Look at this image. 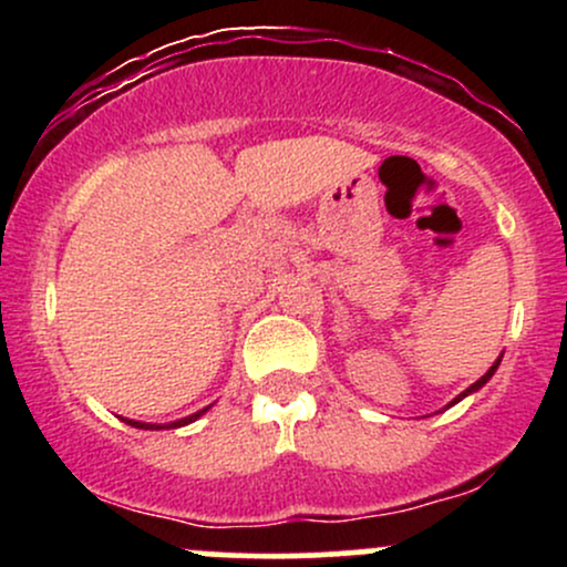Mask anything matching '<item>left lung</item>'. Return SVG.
Listing matches in <instances>:
<instances>
[{"instance_id":"obj_1","label":"left lung","mask_w":567,"mask_h":567,"mask_svg":"<svg viewBox=\"0 0 567 567\" xmlns=\"http://www.w3.org/2000/svg\"><path fill=\"white\" fill-rule=\"evenodd\" d=\"M498 365H501V357H498V360H496V362H493V365H491V370H487V373L483 375V379H480V381H474V383H472V386H470V389H466V392H461L458 396H455V400L451 402V405H455V402H461V400H464V396H466V394H472V392H477V389H483V386H485V383L493 379V373H496V370H498ZM451 405H447V408H451Z\"/></svg>"}]
</instances>
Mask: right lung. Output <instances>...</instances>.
<instances>
[{
    "label": "right lung",
    "instance_id": "add662e5",
    "mask_svg": "<svg viewBox=\"0 0 567 567\" xmlns=\"http://www.w3.org/2000/svg\"><path fill=\"white\" fill-rule=\"evenodd\" d=\"M207 410H210V408H202V410H197V413L186 415V419L173 421V424H143V421H130V419H122V421H125V424H130V426H135V429H178V426L192 424V421H197L202 413H207Z\"/></svg>",
    "mask_w": 567,
    "mask_h": 567
}]
</instances>
